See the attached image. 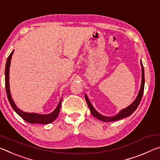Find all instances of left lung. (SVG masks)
<instances>
[{"instance_id":"1","label":"left lung","mask_w":160,"mask_h":160,"mask_svg":"<svg viewBox=\"0 0 160 160\" xmlns=\"http://www.w3.org/2000/svg\"><path fill=\"white\" fill-rule=\"evenodd\" d=\"M141 66H142V83H141V86H140V90L139 91L138 95L137 96V98L135 99V100L130 105H129L128 108H126L123 110H122L118 114H117L115 116H112V117H107V116H104L101 114L99 113L97 110H95V108H93V106L92 105V104L90 102L89 99H88V96L86 95L85 94V100L86 102H87V104L88 105V107L90 108V112L92 113V115L96 118L98 120H100L101 121L103 122H112V121H116L118 120H121V119H123L125 118H127V117L131 115L136 110V109L138 108V107L140 103V101L142 100V98L143 95V92H144V68L142 65V61L140 62Z\"/></svg>"}]
</instances>
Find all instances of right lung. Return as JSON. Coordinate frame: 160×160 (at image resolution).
<instances>
[{
  "mask_svg": "<svg viewBox=\"0 0 160 160\" xmlns=\"http://www.w3.org/2000/svg\"><path fill=\"white\" fill-rule=\"evenodd\" d=\"M14 50H12L11 54L8 58L6 65V70H5V84H6V94L7 97L8 99V101L10 104H11V107L15 110L18 115L21 116V118L23 119L25 121L28 122L31 124H49L52 122L54 121L57 117L59 115V112L60 110V106H61V102L62 99L60 100L59 104L57 106V108L55 109V110L52 112L48 114V115H40V114L38 113H29L25 112L20 110L18 108H17L16 104H15L13 100L11 98V92H10V85H9V70H10V65H11V60L12 55L13 54Z\"/></svg>",
  "mask_w": 160,
  "mask_h": 160,
  "instance_id": "obj_1",
  "label": "right lung"
}]
</instances>
